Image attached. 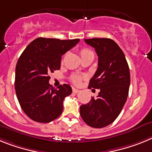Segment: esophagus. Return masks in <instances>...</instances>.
I'll return each instance as SVG.
<instances>
[{
	"mask_svg": "<svg viewBox=\"0 0 152 152\" xmlns=\"http://www.w3.org/2000/svg\"><path fill=\"white\" fill-rule=\"evenodd\" d=\"M80 91V90H79L78 89H76V88H72V92H74V93H78Z\"/></svg>",
	"mask_w": 152,
	"mask_h": 152,
	"instance_id": "esophagus-1",
	"label": "esophagus"
}]
</instances>
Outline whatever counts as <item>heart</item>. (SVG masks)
Segmentation results:
<instances>
[{"label": "heart", "instance_id": "heart-1", "mask_svg": "<svg viewBox=\"0 0 152 152\" xmlns=\"http://www.w3.org/2000/svg\"><path fill=\"white\" fill-rule=\"evenodd\" d=\"M89 53L92 52L89 51V50H86V49H83V50H81V51H80V55L82 56V55ZM71 80H72V82L74 84L79 85V84H80V83H81L82 81V77L80 76H79V75H73V76H72V78H71Z\"/></svg>", "mask_w": 152, "mask_h": 152}]
</instances>
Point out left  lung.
I'll return each instance as SVG.
<instances>
[{"label": "left lung", "instance_id": "8db88e82", "mask_svg": "<svg viewBox=\"0 0 152 152\" xmlns=\"http://www.w3.org/2000/svg\"><path fill=\"white\" fill-rule=\"evenodd\" d=\"M85 42L98 56V68L89 88L100 91L97 98L80 106V115L88 125L100 129L113 123L121 113L129 95L130 72L125 54L114 40L92 38Z\"/></svg>", "mask_w": 152, "mask_h": 152}]
</instances>
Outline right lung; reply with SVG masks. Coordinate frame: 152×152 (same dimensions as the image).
<instances>
[{"mask_svg": "<svg viewBox=\"0 0 152 152\" xmlns=\"http://www.w3.org/2000/svg\"><path fill=\"white\" fill-rule=\"evenodd\" d=\"M79 42L80 39L39 37L20 56L15 70L16 94L21 109L35 122L47 123L61 115L63 102L72 88L68 84L53 88L49 83L50 74L60 69L62 56Z\"/></svg>", "mask_w": 152, "mask_h": 152, "instance_id": "1", "label": "right lung"}]
</instances>
